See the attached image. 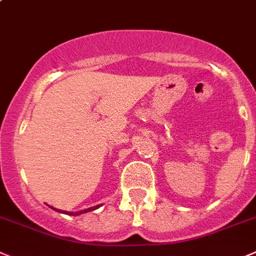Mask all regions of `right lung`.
I'll return each mask as SVG.
<instances>
[{
  "mask_svg": "<svg viewBox=\"0 0 256 256\" xmlns=\"http://www.w3.org/2000/svg\"><path fill=\"white\" fill-rule=\"evenodd\" d=\"M100 207L98 206H94V207H90V208L87 210H82V211H78V212H66V211H62V210H58V208H54V207H50V208L56 210V212H63V214H72V216H78V214H87V212H90V211H94V210H97Z\"/></svg>",
  "mask_w": 256,
  "mask_h": 256,
  "instance_id": "1",
  "label": "right lung"
}]
</instances>
